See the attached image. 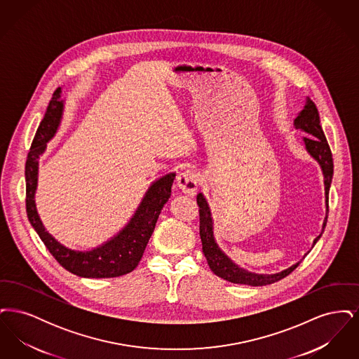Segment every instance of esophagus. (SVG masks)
Masks as SVG:
<instances>
[{
    "label": "esophagus",
    "mask_w": 359,
    "mask_h": 359,
    "mask_svg": "<svg viewBox=\"0 0 359 359\" xmlns=\"http://www.w3.org/2000/svg\"><path fill=\"white\" fill-rule=\"evenodd\" d=\"M177 187L188 196H194L199 187V175L196 172L186 171L177 176Z\"/></svg>",
    "instance_id": "esophagus-1"
}]
</instances>
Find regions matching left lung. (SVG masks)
Here are the masks:
<instances>
[{
  "label": "left lung",
  "instance_id": "obj_1",
  "mask_svg": "<svg viewBox=\"0 0 359 359\" xmlns=\"http://www.w3.org/2000/svg\"><path fill=\"white\" fill-rule=\"evenodd\" d=\"M293 125L296 129H300L309 135V137H303L306 151L312 158H315L318 161V164L320 165L322 173H323V179H325L323 182H325V218L323 221V226H322V233L313 239V243H312V248H313L315 243L319 241L325 231L327 217H328V191L331 187L332 175H334L332 154H331V149L325 140L323 129L320 126V118H319L316 104L312 102L309 98H306V104H304L303 110L297 114V117L293 121ZM196 202L199 205V218H201L199 229H201V239H202V250H203V255L208 262L210 269L218 277H221L229 283H234V284L262 287V285L273 284L276 281L287 277L302 262V261H299L290 268L273 274L253 273V272H249V271L241 268L223 253L221 248L218 246L217 241L214 238V222H212L211 210H210V205L207 203L205 195L202 192L198 194ZM308 253H306L304 257L307 256Z\"/></svg>",
  "mask_w": 359,
  "mask_h": 359
}]
</instances>
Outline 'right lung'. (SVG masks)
Wrapping results in <instances>:
<instances>
[{"mask_svg":"<svg viewBox=\"0 0 359 359\" xmlns=\"http://www.w3.org/2000/svg\"><path fill=\"white\" fill-rule=\"evenodd\" d=\"M63 111L65 100H62V87H59L52 97L44 118L37 128L27 157L25 202L28 219L52 256L71 273L87 278H107L130 273L136 269L144 255L163 207L171 198L172 184L176 173L170 172L152 182L129 222L117 234L101 245L90 250H75L62 245L52 237L41 222L36 208L34 194L37 189L39 158L46 152L47 144L56 135L63 118Z\"/></svg>","mask_w":359,"mask_h":359,"instance_id":"add662e5","label":"right lung"}]
</instances>
